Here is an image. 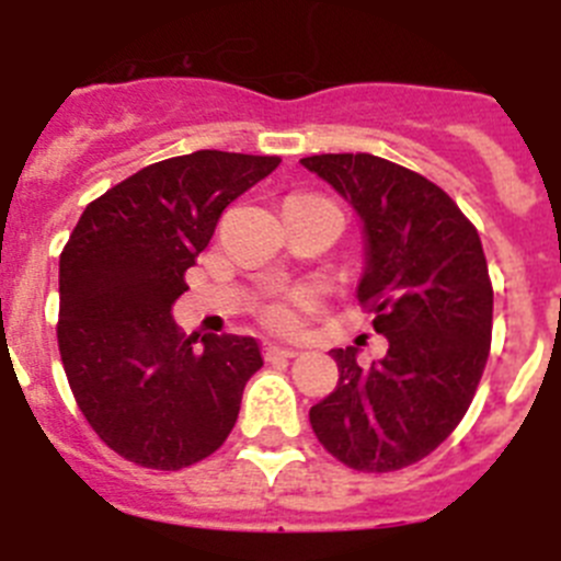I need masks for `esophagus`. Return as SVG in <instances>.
<instances>
[{
    "label": "esophagus",
    "mask_w": 561,
    "mask_h": 561,
    "mask_svg": "<svg viewBox=\"0 0 561 561\" xmlns=\"http://www.w3.org/2000/svg\"><path fill=\"white\" fill-rule=\"evenodd\" d=\"M264 354H266V359H277V356L291 359V356H297V351L295 348H284V345H275V342H266Z\"/></svg>",
    "instance_id": "34e87169"
}]
</instances>
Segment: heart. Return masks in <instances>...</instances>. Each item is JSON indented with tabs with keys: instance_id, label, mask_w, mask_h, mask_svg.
<instances>
[{
	"instance_id": "heart-1",
	"label": "heart",
	"mask_w": 561,
	"mask_h": 561,
	"mask_svg": "<svg viewBox=\"0 0 561 561\" xmlns=\"http://www.w3.org/2000/svg\"><path fill=\"white\" fill-rule=\"evenodd\" d=\"M314 311V291L289 289L277 295L264 309V320L275 331H297Z\"/></svg>"
}]
</instances>
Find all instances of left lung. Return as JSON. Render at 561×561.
I'll use <instances>...</instances> for the list:
<instances>
[{
	"mask_svg": "<svg viewBox=\"0 0 561 561\" xmlns=\"http://www.w3.org/2000/svg\"><path fill=\"white\" fill-rule=\"evenodd\" d=\"M300 165L329 182L362 221L359 304L388 354L362 368L334 348L340 381L309 410L314 435L356 472L427 458L460 424L492 345L494 291L483 244L447 193L374 153H314Z\"/></svg>",
	"mask_w": 561,
	"mask_h": 561,
	"instance_id": "obj_1",
	"label": "left lung"
}]
</instances>
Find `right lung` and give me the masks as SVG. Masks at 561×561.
Masks as SVG:
<instances>
[{
    "mask_svg": "<svg viewBox=\"0 0 561 561\" xmlns=\"http://www.w3.org/2000/svg\"><path fill=\"white\" fill-rule=\"evenodd\" d=\"M277 157L193 151L153 162L81 213L58 264V351L108 449L176 472L221 447L264 359L252 336H185L173 304L219 216Z\"/></svg>",
    "mask_w": 561,
    "mask_h": 561,
    "instance_id": "add662e5",
    "label": "right lung"
}]
</instances>
